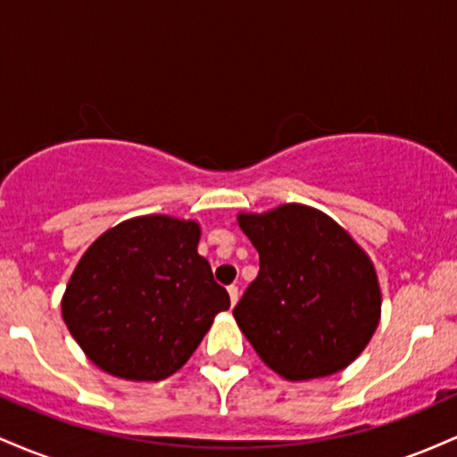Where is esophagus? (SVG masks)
Here are the masks:
<instances>
[{"mask_svg":"<svg viewBox=\"0 0 457 457\" xmlns=\"http://www.w3.org/2000/svg\"><path fill=\"white\" fill-rule=\"evenodd\" d=\"M228 295H229V301H232V305H236V301H238V287L229 286Z\"/></svg>","mask_w":457,"mask_h":457,"instance_id":"34e87169","label":"esophagus"}]
</instances>
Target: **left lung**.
<instances>
[{
	"label": "left lung",
	"mask_w": 457,
	"mask_h": 457,
	"mask_svg": "<svg viewBox=\"0 0 457 457\" xmlns=\"http://www.w3.org/2000/svg\"><path fill=\"white\" fill-rule=\"evenodd\" d=\"M260 272L234 318L255 353L287 380L330 376L363 353L380 320L376 270L324 212L286 204L238 214Z\"/></svg>",
	"instance_id": "left-lung-1"
}]
</instances>
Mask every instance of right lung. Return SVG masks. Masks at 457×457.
I'll list each match as a JSON object with an SVG mask.
<instances>
[{"label":"right lung","mask_w":457,"mask_h":457,"mask_svg":"<svg viewBox=\"0 0 457 457\" xmlns=\"http://www.w3.org/2000/svg\"><path fill=\"white\" fill-rule=\"evenodd\" d=\"M197 243L195 221L150 214L115 225L83 253L62 316L101 370L127 380L167 378L229 309Z\"/></svg>","instance_id":"right-lung-1"}]
</instances>
